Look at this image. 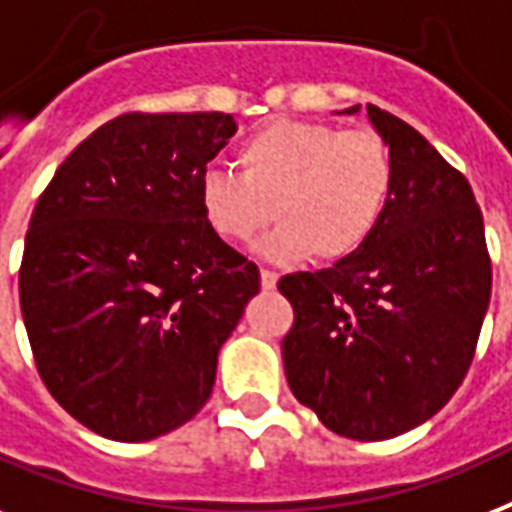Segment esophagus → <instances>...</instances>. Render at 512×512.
I'll list each match as a JSON object with an SVG mask.
<instances>
[{"instance_id": "1", "label": "esophagus", "mask_w": 512, "mask_h": 512, "mask_svg": "<svg viewBox=\"0 0 512 512\" xmlns=\"http://www.w3.org/2000/svg\"><path fill=\"white\" fill-rule=\"evenodd\" d=\"M276 282H279V276L273 271H268V268H263L260 271V284H263V290H273L276 287Z\"/></svg>"}]
</instances>
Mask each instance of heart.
<instances>
[{
  "instance_id": "obj_1",
  "label": "heart",
  "mask_w": 512,
  "mask_h": 512,
  "mask_svg": "<svg viewBox=\"0 0 512 512\" xmlns=\"http://www.w3.org/2000/svg\"><path fill=\"white\" fill-rule=\"evenodd\" d=\"M239 174L206 169L198 212L228 244H247L273 220L260 244L276 263H341L365 247L395 185L389 147L370 128L276 120L236 150ZM274 212L271 213L270 209Z\"/></svg>"
}]
</instances>
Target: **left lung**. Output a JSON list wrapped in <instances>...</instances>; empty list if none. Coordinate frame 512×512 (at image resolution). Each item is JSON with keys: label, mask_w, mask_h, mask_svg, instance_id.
<instances>
[{"label": "left lung", "mask_w": 512, "mask_h": 512, "mask_svg": "<svg viewBox=\"0 0 512 512\" xmlns=\"http://www.w3.org/2000/svg\"><path fill=\"white\" fill-rule=\"evenodd\" d=\"M368 120L395 163L389 204L360 252L279 282L295 308L282 357L292 395L327 429L389 440L432 419L467 376L491 260L470 182L405 120L373 104Z\"/></svg>", "instance_id": "1"}]
</instances>
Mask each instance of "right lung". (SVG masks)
<instances>
[{"instance_id":"obj_1","label":"right lung","mask_w":512,"mask_h":512,"mask_svg":"<svg viewBox=\"0 0 512 512\" xmlns=\"http://www.w3.org/2000/svg\"><path fill=\"white\" fill-rule=\"evenodd\" d=\"M236 128L222 112H128L39 195L23 325L50 395L101 438L139 443L193 419L260 292L257 265L206 228L195 195Z\"/></svg>"}]
</instances>
